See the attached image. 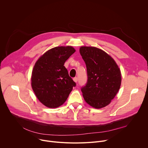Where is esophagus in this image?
I'll use <instances>...</instances> for the list:
<instances>
[{"label": "esophagus", "mask_w": 148, "mask_h": 148, "mask_svg": "<svg viewBox=\"0 0 148 148\" xmlns=\"http://www.w3.org/2000/svg\"><path fill=\"white\" fill-rule=\"evenodd\" d=\"M73 80H74V82H77V81H78V78H77V77H74V78H73Z\"/></svg>", "instance_id": "1"}]
</instances>
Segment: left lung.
I'll return each instance as SVG.
<instances>
[{
	"instance_id": "1",
	"label": "left lung",
	"mask_w": 148,
	"mask_h": 148,
	"mask_svg": "<svg viewBox=\"0 0 148 148\" xmlns=\"http://www.w3.org/2000/svg\"><path fill=\"white\" fill-rule=\"evenodd\" d=\"M79 53L86 64L88 76L86 86L81 88L83 97L93 108L106 107L120 88L121 71L114 60L99 49L82 46Z\"/></svg>"
}]
</instances>
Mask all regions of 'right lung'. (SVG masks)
I'll return each instance as SVG.
<instances>
[{"mask_svg":"<svg viewBox=\"0 0 148 148\" xmlns=\"http://www.w3.org/2000/svg\"><path fill=\"white\" fill-rule=\"evenodd\" d=\"M75 51L71 46L53 48L36 61L32 71V87L38 99L46 107L57 108L64 103L76 84L64 66Z\"/></svg>","mask_w":148,"mask_h":148,"instance_id":"right-lung-1","label":"right lung"}]
</instances>
